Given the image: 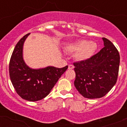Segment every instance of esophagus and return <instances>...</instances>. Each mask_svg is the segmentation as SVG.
<instances>
[{
  "mask_svg": "<svg viewBox=\"0 0 127 127\" xmlns=\"http://www.w3.org/2000/svg\"><path fill=\"white\" fill-rule=\"evenodd\" d=\"M74 68V66L72 64H69V65H68V69H73Z\"/></svg>",
  "mask_w": 127,
  "mask_h": 127,
  "instance_id": "34e87169",
  "label": "esophagus"
}]
</instances>
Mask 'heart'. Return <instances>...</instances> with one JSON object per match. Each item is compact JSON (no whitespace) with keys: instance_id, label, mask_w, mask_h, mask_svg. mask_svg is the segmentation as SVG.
Here are the masks:
<instances>
[{"instance_id":"1","label":"heart","mask_w":127,"mask_h":127,"mask_svg":"<svg viewBox=\"0 0 127 127\" xmlns=\"http://www.w3.org/2000/svg\"><path fill=\"white\" fill-rule=\"evenodd\" d=\"M97 45L94 41H88L82 39L66 46L65 50L70 53H76L75 59L78 61L90 59L96 51Z\"/></svg>"}]
</instances>
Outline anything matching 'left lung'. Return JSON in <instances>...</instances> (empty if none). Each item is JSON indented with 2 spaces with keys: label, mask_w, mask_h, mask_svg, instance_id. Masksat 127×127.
I'll use <instances>...</instances> for the list:
<instances>
[{
  "label": "left lung",
  "mask_w": 127,
  "mask_h": 127,
  "mask_svg": "<svg viewBox=\"0 0 127 127\" xmlns=\"http://www.w3.org/2000/svg\"><path fill=\"white\" fill-rule=\"evenodd\" d=\"M104 47L86 61L74 63V86L86 98H100L116 84L120 55L110 41L103 37Z\"/></svg>",
  "instance_id": "left-lung-1"
}]
</instances>
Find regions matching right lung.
<instances>
[{
  "instance_id": "obj_1",
  "label": "right lung",
  "mask_w": 127,
  "mask_h": 127,
  "mask_svg": "<svg viewBox=\"0 0 127 127\" xmlns=\"http://www.w3.org/2000/svg\"><path fill=\"white\" fill-rule=\"evenodd\" d=\"M28 33L19 41L11 56L9 74L17 94L24 99L36 101L45 97L57 82L68 66L63 68L47 66L33 69L27 65L23 59V46Z\"/></svg>"
}]
</instances>
